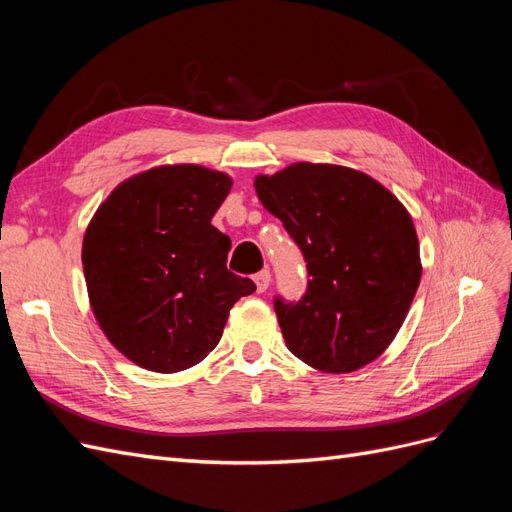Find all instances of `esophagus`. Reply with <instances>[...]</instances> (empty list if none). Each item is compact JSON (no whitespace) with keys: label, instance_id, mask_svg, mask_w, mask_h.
<instances>
[{"label":"esophagus","instance_id":"obj_1","mask_svg":"<svg viewBox=\"0 0 512 512\" xmlns=\"http://www.w3.org/2000/svg\"><path fill=\"white\" fill-rule=\"evenodd\" d=\"M254 282H256V290L258 292H265L267 288H269V284H271V271H260V273H256L254 275Z\"/></svg>","mask_w":512,"mask_h":512}]
</instances>
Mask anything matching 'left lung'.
Here are the masks:
<instances>
[{
  "mask_svg": "<svg viewBox=\"0 0 512 512\" xmlns=\"http://www.w3.org/2000/svg\"><path fill=\"white\" fill-rule=\"evenodd\" d=\"M254 188L312 277L299 303L275 299L288 350L324 374L376 361L404 324L423 273L408 209L374 177L337 164L294 162L256 175Z\"/></svg>",
  "mask_w": 512,
  "mask_h": 512,
  "instance_id": "8db88e82",
  "label": "left lung"
}]
</instances>
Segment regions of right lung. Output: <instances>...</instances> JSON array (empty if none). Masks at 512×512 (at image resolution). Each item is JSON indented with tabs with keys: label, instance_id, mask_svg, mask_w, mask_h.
<instances>
[{
	"label": "right lung",
	"instance_id": "1",
	"mask_svg": "<svg viewBox=\"0 0 512 512\" xmlns=\"http://www.w3.org/2000/svg\"><path fill=\"white\" fill-rule=\"evenodd\" d=\"M230 188L207 166H153L121 181L85 230L91 312L143 369L175 374L203 361L230 307L256 290L226 269L230 239L211 224Z\"/></svg>",
	"mask_w": 512,
	"mask_h": 512
}]
</instances>
